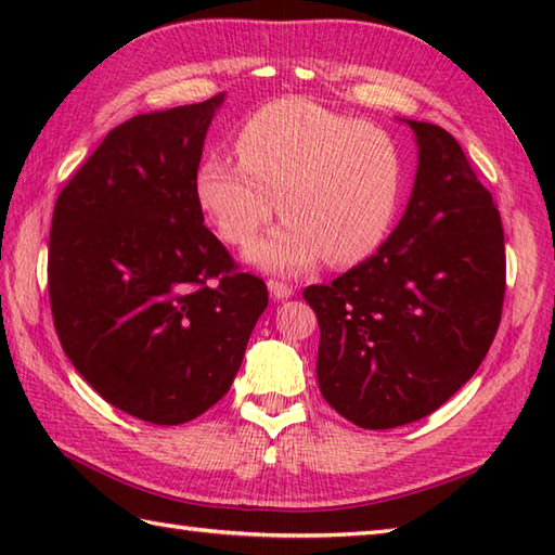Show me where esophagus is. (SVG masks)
Instances as JSON below:
<instances>
[{"instance_id": "esophagus-1", "label": "esophagus", "mask_w": 555, "mask_h": 555, "mask_svg": "<svg viewBox=\"0 0 555 555\" xmlns=\"http://www.w3.org/2000/svg\"><path fill=\"white\" fill-rule=\"evenodd\" d=\"M269 293L274 300H286L293 296V286L284 284V281H269Z\"/></svg>"}]
</instances>
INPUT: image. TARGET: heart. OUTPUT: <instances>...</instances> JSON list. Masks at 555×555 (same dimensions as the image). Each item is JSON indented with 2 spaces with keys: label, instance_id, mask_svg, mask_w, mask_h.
<instances>
[{
  "label": "heart",
  "instance_id": "1",
  "mask_svg": "<svg viewBox=\"0 0 555 555\" xmlns=\"http://www.w3.org/2000/svg\"><path fill=\"white\" fill-rule=\"evenodd\" d=\"M241 162L203 159L195 195L223 241L247 245L279 209V227L247 259L276 274H302L326 257L352 264L391 233L403 197V159L384 128L305 98L247 116L235 133Z\"/></svg>",
  "mask_w": 555,
  "mask_h": 555
}]
</instances>
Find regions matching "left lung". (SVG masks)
<instances>
[{"label":"left lung","mask_w":555,"mask_h":555,"mask_svg":"<svg viewBox=\"0 0 555 555\" xmlns=\"http://www.w3.org/2000/svg\"><path fill=\"white\" fill-rule=\"evenodd\" d=\"M420 164L379 250L302 298L320 322L317 382L338 415L393 429L441 408L487 358L505 296L501 215L457 140L410 121Z\"/></svg>","instance_id":"left-lung-1"}]
</instances>
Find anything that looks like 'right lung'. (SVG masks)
Listing matches in <instances>:
<instances>
[{"label":"right lung","instance_id":"1","mask_svg":"<svg viewBox=\"0 0 555 555\" xmlns=\"http://www.w3.org/2000/svg\"><path fill=\"white\" fill-rule=\"evenodd\" d=\"M221 95L116 126L59 193L47 286L66 358L128 415L223 398L269 296L205 227L195 173Z\"/></svg>","mask_w":555,"mask_h":555}]
</instances>
